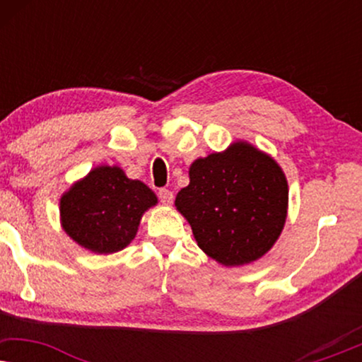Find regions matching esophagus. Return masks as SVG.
<instances>
[{
  "instance_id": "1",
  "label": "esophagus",
  "mask_w": 362,
  "mask_h": 362,
  "mask_svg": "<svg viewBox=\"0 0 362 362\" xmlns=\"http://www.w3.org/2000/svg\"><path fill=\"white\" fill-rule=\"evenodd\" d=\"M158 197H160L163 204H171L173 199H175V196H173V192L170 189H160L158 191Z\"/></svg>"
}]
</instances>
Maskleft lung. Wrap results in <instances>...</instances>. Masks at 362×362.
<instances>
[{"label": "left lung", "mask_w": 362, "mask_h": 362, "mask_svg": "<svg viewBox=\"0 0 362 362\" xmlns=\"http://www.w3.org/2000/svg\"><path fill=\"white\" fill-rule=\"evenodd\" d=\"M176 209L197 245L226 267L250 264L279 239L288 207V185L274 158L247 141L199 158Z\"/></svg>", "instance_id": "8db88e82"}]
</instances>
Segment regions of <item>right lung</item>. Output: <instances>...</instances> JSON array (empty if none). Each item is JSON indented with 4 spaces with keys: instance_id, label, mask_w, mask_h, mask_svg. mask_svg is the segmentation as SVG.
I'll return each instance as SVG.
<instances>
[{
    "instance_id": "right-lung-1",
    "label": "right lung",
    "mask_w": 362,
    "mask_h": 362,
    "mask_svg": "<svg viewBox=\"0 0 362 362\" xmlns=\"http://www.w3.org/2000/svg\"><path fill=\"white\" fill-rule=\"evenodd\" d=\"M158 202L145 182L118 166H97L61 197L64 230L83 249L113 254L135 239L141 216Z\"/></svg>"
}]
</instances>
